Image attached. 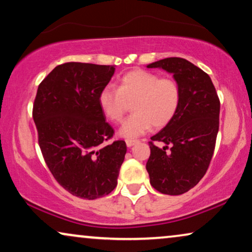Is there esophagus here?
I'll list each match as a JSON object with an SVG mask.
<instances>
[{
    "mask_svg": "<svg viewBox=\"0 0 252 252\" xmlns=\"http://www.w3.org/2000/svg\"><path fill=\"white\" fill-rule=\"evenodd\" d=\"M126 146H128V147H131V146H133V145H135V144H137V143H139V142H138V140L126 139Z\"/></svg>",
    "mask_w": 252,
    "mask_h": 252,
    "instance_id": "34e87169",
    "label": "esophagus"
}]
</instances>
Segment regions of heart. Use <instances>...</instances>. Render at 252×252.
<instances>
[{
    "instance_id": "1",
    "label": "heart",
    "mask_w": 252,
    "mask_h": 252,
    "mask_svg": "<svg viewBox=\"0 0 252 252\" xmlns=\"http://www.w3.org/2000/svg\"><path fill=\"white\" fill-rule=\"evenodd\" d=\"M180 86L174 79L160 78L157 73L137 69L126 73L120 80L117 90L106 86L99 94V106L109 121H122L132 102L135 113L124 121L120 128L123 138H137L151 126L162 128L168 124L179 109Z\"/></svg>"
}]
</instances>
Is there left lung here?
I'll use <instances>...</instances> for the list:
<instances>
[{
  "label": "left lung",
  "mask_w": 252,
  "mask_h": 252,
  "mask_svg": "<svg viewBox=\"0 0 252 252\" xmlns=\"http://www.w3.org/2000/svg\"><path fill=\"white\" fill-rule=\"evenodd\" d=\"M147 68L173 73L181 100L172 121L151 137L146 163L150 183L161 193L176 196L193 188L209 168L219 131L220 101L206 72L181 58L153 62ZM153 141L164 143L162 148Z\"/></svg>",
  "instance_id": "1"
}]
</instances>
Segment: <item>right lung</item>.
I'll list each match as a JSON object with an SVG mask.
<instances>
[{
    "mask_svg": "<svg viewBox=\"0 0 252 252\" xmlns=\"http://www.w3.org/2000/svg\"><path fill=\"white\" fill-rule=\"evenodd\" d=\"M114 72V65H58L40 83L33 105L39 146L50 173L83 199L115 189L126 153L124 140L106 144L114 129L99 106L100 92Z\"/></svg>",
    "mask_w": 252,
    "mask_h": 252,
    "instance_id": "right-lung-1",
    "label": "right lung"
}]
</instances>
